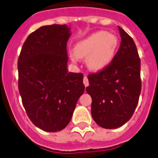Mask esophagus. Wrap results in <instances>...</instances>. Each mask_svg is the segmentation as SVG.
<instances>
[{
    "instance_id": "obj_1",
    "label": "esophagus",
    "mask_w": 158,
    "mask_h": 158,
    "mask_svg": "<svg viewBox=\"0 0 158 158\" xmlns=\"http://www.w3.org/2000/svg\"><path fill=\"white\" fill-rule=\"evenodd\" d=\"M83 84L85 85V87H87V86H88V84H89V83H88V77L87 76H84L83 77Z\"/></svg>"
}]
</instances>
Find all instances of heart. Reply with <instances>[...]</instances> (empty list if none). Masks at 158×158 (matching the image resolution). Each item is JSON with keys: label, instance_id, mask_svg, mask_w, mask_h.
I'll use <instances>...</instances> for the list:
<instances>
[{"label": "heart", "instance_id": "heart-1", "mask_svg": "<svg viewBox=\"0 0 158 158\" xmlns=\"http://www.w3.org/2000/svg\"><path fill=\"white\" fill-rule=\"evenodd\" d=\"M118 38L112 33L98 31L77 44L75 52H70L73 62L87 57V65L93 71H101L110 65L116 54Z\"/></svg>", "mask_w": 158, "mask_h": 158}]
</instances>
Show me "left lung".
I'll list each match as a JSON object with an SVG mask.
<instances>
[{
  "instance_id": "obj_1",
  "label": "left lung",
  "mask_w": 158,
  "mask_h": 158,
  "mask_svg": "<svg viewBox=\"0 0 158 158\" xmlns=\"http://www.w3.org/2000/svg\"><path fill=\"white\" fill-rule=\"evenodd\" d=\"M121 44L109 66L88 75L92 116L100 127L115 129L130 120L141 92L140 59L132 38L118 27Z\"/></svg>"
}]
</instances>
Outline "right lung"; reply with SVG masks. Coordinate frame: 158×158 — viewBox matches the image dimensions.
<instances>
[{
  "instance_id": "right-lung-1",
  "label": "right lung",
  "mask_w": 158,
  "mask_h": 158,
  "mask_svg": "<svg viewBox=\"0 0 158 158\" xmlns=\"http://www.w3.org/2000/svg\"><path fill=\"white\" fill-rule=\"evenodd\" d=\"M67 25L43 26L24 42L18 61L19 90L27 114L40 129L66 127L85 87L81 73L68 72Z\"/></svg>"
}]
</instances>
